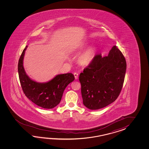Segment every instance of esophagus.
Segmentation results:
<instances>
[{
	"label": "esophagus",
	"mask_w": 149,
	"mask_h": 149,
	"mask_svg": "<svg viewBox=\"0 0 149 149\" xmlns=\"http://www.w3.org/2000/svg\"><path fill=\"white\" fill-rule=\"evenodd\" d=\"M74 77H75V79H78V73H77V72L74 73Z\"/></svg>",
	"instance_id": "34e87169"
}]
</instances>
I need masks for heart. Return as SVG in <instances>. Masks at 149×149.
I'll return each instance as SVG.
<instances>
[{"label": "heart", "mask_w": 149, "mask_h": 149, "mask_svg": "<svg viewBox=\"0 0 149 149\" xmlns=\"http://www.w3.org/2000/svg\"><path fill=\"white\" fill-rule=\"evenodd\" d=\"M86 46V45H83L81 46V48H83ZM96 53V48L91 47L84 51L79 55L77 58L78 63L82 66H87L92 63L95 57Z\"/></svg>", "instance_id": "1"}]
</instances>
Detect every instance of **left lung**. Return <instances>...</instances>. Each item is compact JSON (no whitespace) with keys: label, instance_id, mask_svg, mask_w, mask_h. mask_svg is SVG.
Here are the masks:
<instances>
[{"label":"left lung","instance_id":"8db88e82","mask_svg":"<svg viewBox=\"0 0 149 149\" xmlns=\"http://www.w3.org/2000/svg\"><path fill=\"white\" fill-rule=\"evenodd\" d=\"M126 67L125 58L116 46L112 47L107 56L96 55L79 75L86 107L97 110L115 101L123 86Z\"/></svg>","mask_w":149,"mask_h":149}]
</instances>
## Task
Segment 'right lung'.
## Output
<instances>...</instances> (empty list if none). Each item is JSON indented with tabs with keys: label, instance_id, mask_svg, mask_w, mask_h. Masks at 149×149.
<instances>
[{
	"label": "right lung",
	"instance_id": "right-lung-1",
	"mask_svg": "<svg viewBox=\"0 0 149 149\" xmlns=\"http://www.w3.org/2000/svg\"><path fill=\"white\" fill-rule=\"evenodd\" d=\"M27 46L23 51L18 63L19 81L23 93L35 104L44 109H52L60 102L64 91L74 80L71 73L61 74L47 82H38L30 79L23 67V58Z\"/></svg>",
	"mask_w": 149,
	"mask_h": 149
}]
</instances>
